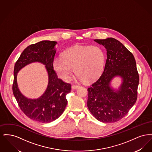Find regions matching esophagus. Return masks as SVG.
<instances>
[{"mask_svg": "<svg viewBox=\"0 0 152 152\" xmlns=\"http://www.w3.org/2000/svg\"><path fill=\"white\" fill-rule=\"evenodd\" d=\"M79 87V86H77V85H76V84H73V85L72 86V89H76Z\"/></svg>", "mask_w": 152, "mask_h": 152, "instance_id": "obj_1", "label": "esophagus"}]
</instances>
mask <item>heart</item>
Segmentation results:
<instances>
[{"instance_id": "heart-1", "label": "heart", "mask_w": 152, "mask_h": 152, "mask_svg": "<svg viewBox=\"0 0 152 152\" xmlns=\"http://www.w3.org/2000/svg\"><path fill=\"white\" fill-rule=\"evenodd\" d=\"M105 61L103 50L98 46L75 45L63 53L62 57L56 58L53 69L63 80L70 79L75 72L80 79L90 82L96 79L102 72Z\"/></svg>"}]
</instances>
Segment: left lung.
Wrapping results in <instances>:
<instances>
[{"mask_svg":"<svg viewBox=\"0 0 152 152\" xmlns=\"http://www.w3.org/2000/svg\"><path fill=\"white\" fill-rule=\"evenodd\" d=\"M107 51L103 72L88 88L87 107L91 113L102 123H115L128 113L137 99L139 75L133 54L114 38L95 39ZM119 75L123 83L118 91L110 86L111 79Z\"/></svg>","mask_w":152,"mask_h":152,"instance_id":"left-lung-1","label":"left lung"}]
</instances>
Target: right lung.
<instances>
[{
    "label": "right lung",
    "mask_w": 152,
    "mask_h": 152,
    "mask_svg": "<svg viewBox=\"0 0 152 152\" xmlns=\"http://www.w3.org/2000/svg\"><path fill=\"white\" fill-rule=\"evenodd\" d=\"M57 42L44 40L28 46L16 61L14 71L12 91L22 112L29 118L43 123L52 122L58 118L67 104L66 95L71 90V84L58 78L53 63ZM40 62L46 65L49 73V84L45 93L37 99H28L18 90L16 76L23 67L33 62Z\"/></svg>",
    "instance_id": "obj_1"
}]
</instances>
